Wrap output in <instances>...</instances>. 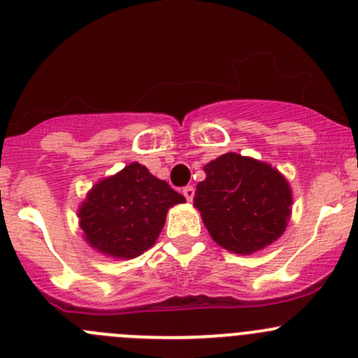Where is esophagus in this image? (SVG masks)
<instances>
[{
    "mask_svg": "<svg viewBox=\"0 0 358 358\" xmlns=\"http://www.w3.org/2000/svg\"><path fill=\"white\" fill-rule=\"evenodd\" d=\"M183 196L187 197V201H192L194 196H196V189L192 185H187L183 187Z\"/></svg>",
    "mask_w": 358,
    "mask_h": 358,
    "instance_id": "34e87169",
    "label": "esophagus"
}]
</instances>
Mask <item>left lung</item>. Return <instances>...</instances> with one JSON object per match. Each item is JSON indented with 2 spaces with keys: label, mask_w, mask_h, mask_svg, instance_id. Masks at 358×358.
<instances>
[{
  "label": "left lung",
  "mask_w": 358,
  "mask_h": 358,
  "mask_svg": "<svg viewBox=\"0 0 358 358\" xmlns=\"http://www.w3.org/2000/svg\"><path fill=\"white\" fill-rule=\"evenodd\" d=\"M204 173L194 206L218 246L252 255L282 236L291 216L292 192L275 168L229 152L208 162Z\"/></svg>",
  "instance_id": "obj_1"
}]
</instances>
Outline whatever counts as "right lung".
<instances>
[{
	"label": "right lung",
	"instance_id": "obj_1",
	"mask_svg": "<svg viewBox=\"0 0 358 358\" xmlns=\"http://www.w3.org/2000/svg\"><path fill=\"white\" fill-rule=\"evenodd\" d=\"M185 197L145 166L131 162L96 183L79 208L86 243L112 258L129 259L154 246L171 206Z\"/></svg>",
	"mask_w": 358,
	"mask_h": 358
}]
</instances>
